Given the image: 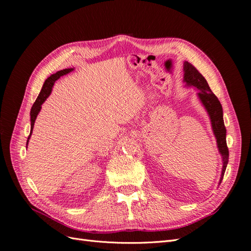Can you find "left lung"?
<instances>
[{"instance_id":"obj_1","label":"left lung","mask_w":251,"mask_h":251,"mask_svg":"<svg viewBox=\"0 0 251 251\" xmlns=\"http://www.w3.org/2000/svg\"><path fill=\"white\" fill-rule=\"evenodd\" d=\"M183 70H184L183 81L186 83V86L195 87L196 89L199 90L198 92L199 100H201L202 104L204 105V108L206 109L209 115L212 131H214V134L217 139L218 149H219L220 154L222 156L223 166H222L221 178H220V183H221L227 163H228V158H229V151L226 144V128H225L224 120H223L222 104L220 103L218 97L211 92L206 79L203 77V75L197 70L191 63L184 62Z\"/></svg>"}]
</instances>
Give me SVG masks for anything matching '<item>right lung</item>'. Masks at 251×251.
I'll return each instance as SVG.
<instances>
[{
	"mask_svg": "<svg viewBox=\"0 0 251 251\" xmlns=\"http://www.w3.org/2000/svg\"><path fill=\"white\" fill-rule=\"evenodd\" d=\"M71 71H73L72 68H68V69H64V70L57 71L56 73L52 74L51 76H49L46 80H45L44 85H43V88H42V90H41V92H40L39 96H37L35 102L33 103L32 108H31V111H30V121H31V128H30V135L28 136L27 146H28V141H29V139H30V136H31V134H32L33 126H34V123H35V119H36V117H37V114L40 113V111H41V109H42V104L44 103V101L46 100L47 98H48V96L50 95L53 85H54V82H55L60 76H63V75H66V74H68V73H70Z\"/></svg>",
	"mask_w": 251,
	"mask_h": 251,
	"instance_id": "1",
	"label": "right lung"
}]
</instances>
